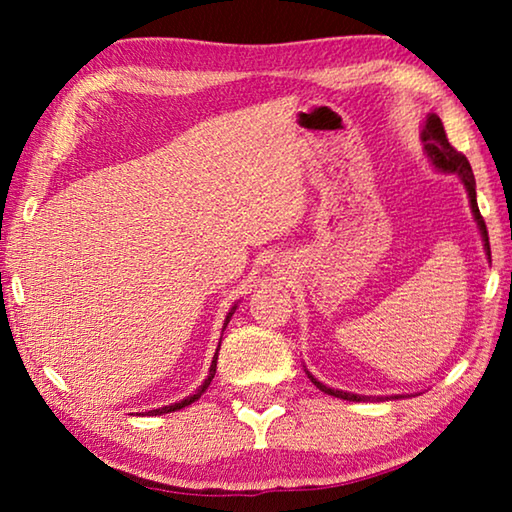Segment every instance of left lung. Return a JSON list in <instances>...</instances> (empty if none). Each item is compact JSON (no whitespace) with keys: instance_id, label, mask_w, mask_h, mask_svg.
Segmentation results:
<instances>
[{"instance_id":"8db88e82","label":"left lung","mask_w":512,"mask_h":512,"mask_svg":"<svg viewBox=\"0 0 512 512\" xmlns=\"http://www.w3.org/2000/svg\"><path fill=\"white\" fill-rule=\"evenodd\" d=\"M420 140L424 144V153H427L429 162L433 164V169L443 171V173H456L458 178H461V183L467 192V198H470V210L474 214V221H476V228L481 232V241H483V250L485 255L490 259V241H488V230H485V221L479 212V205H476V180H474V173L470 162L463 153H458L452 144L447 142V135H445V128H443V121H440L438 115H427L422 121V133H420ZM307 377L311 379V384L320 391L327 393V395H334V397H341V400H350V402H363V400H372V395H357V393H348V391H339V388H329L323 381L316 379L311 372L305 368ZM391 397H404V395H391ZM377 400H384V397H377ZM388 400V397H386Z\"/></svg>"}]
</instances>
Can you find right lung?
<instances>
[{"label": "right lung", "mask_w": 512, "mask_h": 512, "mask_svg": "<svg viewBox=\"0 0 512 512\" xmlns=\"http://www.w3.org/2000/svg\"><path fill=\"white\" fill-rule=\"evenodd\" d=\"M239 307V302L237 305H232V309L228 311V316H225V320H223V329L228 327V323H230V318H232V314H235V309ZM219 350H221V341H219V348H216V352H214V359H212V366H210V375H207V379L203 381L201 386L196 388V393L194 395H187L185 400H180V402H176V404H169V406H160V409H153V411H149L146 415H162V413H171V411H180V409H185V406H189L192 402H196L198 397H201L205 391H207V386L212 384V379H214V372H216V359H219Z\"/></svg>", "instance_id": "obj_1"}]
</instances>
